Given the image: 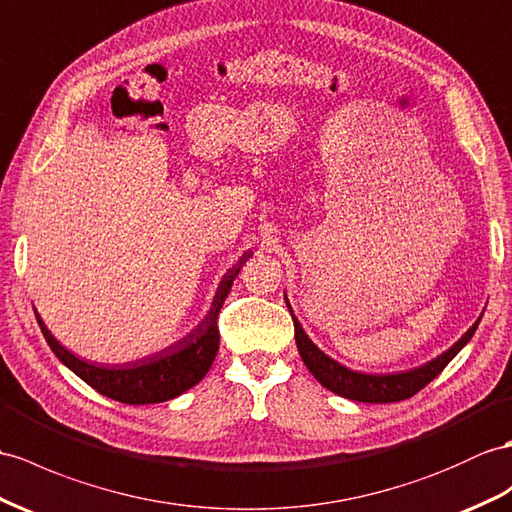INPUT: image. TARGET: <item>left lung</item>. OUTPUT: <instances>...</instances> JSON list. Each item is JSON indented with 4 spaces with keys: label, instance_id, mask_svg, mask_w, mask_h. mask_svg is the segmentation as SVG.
I'll return each mask as SVG.
<instances>
[{
    "label": "left lung",
    "instance_id": "left-lung-1",
    "mask_svg": "<svg viewBox=\"0 0 512 512\" xmlns=\"http://www.w3.org/2000/svg\"><path fill=\"white\" fill-rule=\"evenodd\" d=\"M480 319L465 332L463 339L454 343L450 350L441 354L439 358L430 360L428 365L413 371H404V373H386V376H371V373L350 371L347 367L336 363V360H332L330 356L323 354L319 347L308 339V334L302 330V326H299V321L295 317H293V326H295V343H297L299 356H302L308 371L313 373V376L326 386L328 391L347 397V400H354V402L389 404V402L408 400V397L419 393L423 386L439 376V373L447 367V363H450V360L469 343L473 332L478 328Z\"/></svg>",
    "mask_w": 512,
    "mask_h": 512
}]
</instances>
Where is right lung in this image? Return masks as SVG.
<instances>
[{"instance_id":"obj_1","label":"right lung","mask_w":512,"mask_h":512,"mask_svg":"<svg viewBox=\"0 0 512 512\" xmlns=\"http://www.w3.org/2000/svg\"><path fill=\"white\" fill-rule=\"evenodd\" d=\"M247 256L249 254H245L239 260V265L232 267L226 276H223L208 317L199 323L189 336H184L182 341L154 356L136 360V363H128L121 367H97L91 363H84L82 358L73 356L54 339L52 332L45 328V323L39 315H36V321H39L41 332L47 345L52 347V352L76 373V376H80L86 384L93 386L97 393H102L115 402L132 406L167 402L182 395L184 391H189L191 386H195L206 376V371L213 365L219 350V310L223 302H226V297L232 289V282L239 276L241 265L245 263Z\"/></svg>"}]
</instances>
